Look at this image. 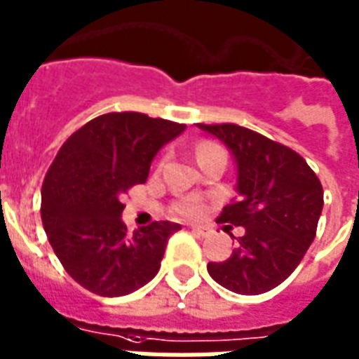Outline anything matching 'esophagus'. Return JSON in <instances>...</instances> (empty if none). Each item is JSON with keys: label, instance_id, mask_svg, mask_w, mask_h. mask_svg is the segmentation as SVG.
I'll return each mask as SVG.
<instances>
[{"label": "esophagus", "instance_id": "obj_1", "mask_svg": "<svg viewBox=\"0 0 359 359\" xmlns=\"http://www.w3.org/2000/svg\"><path fill=\"white\" fill-rule=\"evenodd\" d=\"M190 229H191V231H194V233L201 235V237H205V235L209 233V229L203 228V226H190Z\"/></svg>", "mask_w": 359, "mask_h": 359}]
</instances>
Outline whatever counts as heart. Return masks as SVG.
Returning a JSON list of instances; mask_svg holds the SVG:
<instances>
[{
	"instance_id": "heart-1",
	"label": "heart",
	"mask_w": 359,
	"mask_h": 359,
	"mask_svg": "<svg viewBox=\"0 0 359 359\" xmlns=\"http://www.w3.org/2000/svg\"><path fill=\"white\" fill-rule=\"evenodd\" d=\"M212 150H218L215 147V144H210V143H203L201 147L198 149V156L201 154H207V152H212ZM180 212L182 215H196L198 212V205H194V203H184V205H180Z\"/></svg>"
}]
</instances>
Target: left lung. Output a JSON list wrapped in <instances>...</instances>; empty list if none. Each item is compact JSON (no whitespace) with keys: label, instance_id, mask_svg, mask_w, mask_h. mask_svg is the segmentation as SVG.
<instances>
[{"label":"left lung","instance_id":"left-lung-1","mask_svg":"<svg viewBox=\"0 0 359 359\" xmlns=\"http://www.w3.org/2000/svg\"><path fill=\"white\" fill-rule=\"evenodd\" d=\"M226 144L237 169V198L220 222L245 228L226 262H209L216 283L241 295L277 288L314 241L324 207L318 177L297 152L235 124H196ZM233 237V235H231Z\"/></svg>","mask_w":359,"mask_h":359}]
</instances>
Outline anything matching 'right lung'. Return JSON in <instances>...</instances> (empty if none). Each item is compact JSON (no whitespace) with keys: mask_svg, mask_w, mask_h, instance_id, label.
Masks as SVG:
<instances>
[{"mask_svg":"<svg viewBox=\"0 0 359 359\" xmlns=\"http://www.w3.org/2000/svg\"><path fill=\"white\" fill-rule=\"evenodd\" d=\"M184 124L141 113L90 120L62 144L41 188V218L48 243L76 283L103 297L143 288L160 271L175 222L128 231L122 203L143 184L150 163Z\"/></svg>","mask_w":359,"mask_h":359,"instance_id":"right-lung-1","label":"right lung"}]
</instances>
